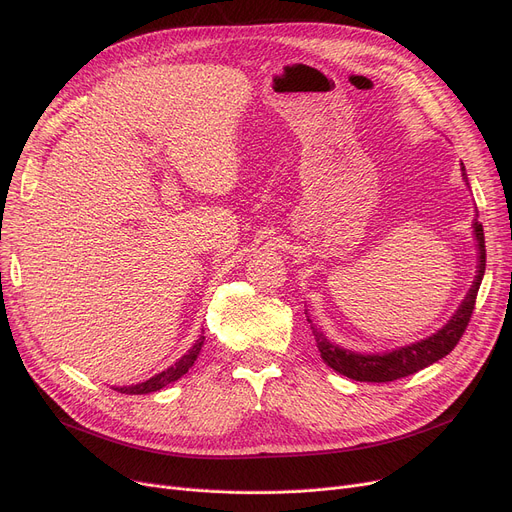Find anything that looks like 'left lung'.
<instances>
[{
  "instance_id": "1",
  "label": "left lung",
  "mask_w": 512,
  "mask_h": 512,
  "mask_svg": "<svg viewBox=\"0 0 512 512\" xmlns=\"http://www.w3.org/2000/svg\"><path fill=\"white\" fill-rule=\"evenodd\" d=\"M460 170H462V181H465V185L469 187V177H467L465 164L462 162H460ZM477 216L479 214H475V218H473V235H475V248H477V275L473 279V285L467 291L465 300L460 302V306L456 308V312L450 316V321L442 329H437L435 333L419 339V342H415V344L400 346V348L387 350V352L362 354V352H354V350H348V348H342V346L329 342L327 335L319 327H316L308 316L306 321L310 323L316 348H319L325 364H329L333 371L342 373L354 381L385 383V381L408 377L412 373L429 367V364L437 362L440 358L448 356L454 350V346L458 344V339L462 337V333H465V329L471 321L477 291H479V285H481V279L485 273V237H483V227L477 221ZM304 314H308V310Z\"/></svg>"
}]
</instances>
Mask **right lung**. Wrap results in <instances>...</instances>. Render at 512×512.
Instances as JSON below:
<instances>
[{"mask_svg":"<svg viewBox=\"0 0 512 512\" xmlns=\"http://www.w3.org/2000/svg\"><path fill=\"white\" fill-rule=\"evenodd\" d=\"M204 339H206V337L200 335V337L196 339V344H193L175 364H170V367L164 369L162 373H158V375H154V377H150V379H145V381H141V383H135V385H120V387H112V389H116V392H120V394L141 396V394L158 392V389L166 387L168 383H175L177 379H181V377L193 367V362L198 360L200 350H202V346H204Z\"/></svg>","mask_w":512,"mask_h":512,"instance_id":"obj_1","label":"right lung"}]
</instances>
